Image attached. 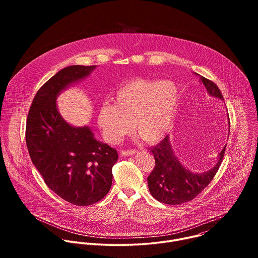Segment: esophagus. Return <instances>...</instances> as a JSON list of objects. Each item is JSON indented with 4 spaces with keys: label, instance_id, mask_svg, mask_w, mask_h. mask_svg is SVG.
<instances>
[{
    "label": "esophagus",
    "instance_id": "34e87169",
    "mask_svg": "<svg viewBox=\"0 0 258 258\" xmlns=\"http://www.w3.org/2000/svg\"><path fill=\"white\" fill-rule=\"evenodd\" d=\"M137 151L136 150H122L121 151V155L123 156H131L133 154H135Z\"/></svg>",
    "mask_w": 258,
    "mask_h": 258
}]
</instances>
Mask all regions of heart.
Wrapping results in <instances>:
<instances>
[{"label":"heart","mask_w":258,"mask_h":258,"mask_svg":"<svg viewBox=\"0 0 258 258\" xmlns=\"http://www.w3.org/2000/svg\"><path fill=\"white\" fill-rule=\"evenodd\" d=\"M178 100V90L169 81H132L103 104L97 115L106 142L116 144L131 132L147 143L160 141L171 127Z\"/></svg>","instance_id":"heart-1"}]
</instances>
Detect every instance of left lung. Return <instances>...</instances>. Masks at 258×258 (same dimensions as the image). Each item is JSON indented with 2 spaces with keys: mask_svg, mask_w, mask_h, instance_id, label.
I'll return each instance as SVG.
<instances>
[{
  "mask_svg": "<svg viewBox=\"0 0 258 258\" xmlns=\"http://www.w3.org/2000/svg\"><path fill=\"white\" fill-rule=\"evenodd\" d=\"M210 96L224 100L218 87L210 80L200 79ZM230 125V119H229ZM226 147L220 151L217 163L210 170L202 173H194L183 167L175 157L168 136L150 150L154 155L155 166L148 176V187L151 195L164 204L179 205L193 200L213 179L223 162Z\"/></svg>",
  "mask_w": 258,
  "mask_h": 258,
  "instance_id": "1",
  "label": "left lung"
}]
</instances>
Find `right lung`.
<instances>
[{"instance_id":"obj_1","label":"right lung","mask_w":258,"mask_h":258,"mask_svg":"<svg viewBox=\"0 0 258 258\" xmlns=\"http://www.w3.org/2000/svg\"><path fill=\"white\" fill-rule=\"evenodd\" d=\"M95 67L73 65L57 72L36 92L26 119L25 140L32 163L54 193L78 206L92 205L107 195L118 154L94 139L88 126L69 125L58 112L56 97Z\"/></svg>"}]
</instances>
